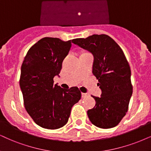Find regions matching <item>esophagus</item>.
Wrapping results in <instances>:
<instances>
[{
    "label": "esophagus",
    "mask_w": 151,
    "mask_h": 151,
    "mask_svg": "<svg viewBox=\"0 0 151 151\" xmlns=\"http://www.w3.org/2000/svg\"><path fill=\"white\" fill-rule=\"evenodd\" d=\"M81 96H82V98H86V97L88 96V94H87V93H81Z\"/></svg>",
    "instance_id": "1"
}]
</instances>
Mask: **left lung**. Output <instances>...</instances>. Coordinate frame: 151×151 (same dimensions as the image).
Here are the masks:
<instances>
[{"label":"left lung","instance_id":"left-lung-1","mask_svg":"<svg viewBox=\"0 0 151 151\" xmlns=\"http://www.w3.org/2000/svg\"><path fill=\"white\" fill-rule=\"evenodd\" d=\"M72 42L93 55V74L102 91L100 98L93 96L96 104L88 110L89 120L100 128L116 126L126 114L132 94L131 70L123 50L104 34L77 38Z\"/></svg>","mask_w":151,"mask_h":151}]
</instances>
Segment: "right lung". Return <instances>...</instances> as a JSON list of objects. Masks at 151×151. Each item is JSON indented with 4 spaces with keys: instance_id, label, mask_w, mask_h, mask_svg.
Returning a JSON list of instances; mask_svg holds the SVG:
<instances>
[{
    "instance_id": "right-lung-1",
    "label": "right lung",
    "mask_w": 151,
    "mask_h": 151,
    "mask_svg": "<svg viewBox=\"0 0 151 151\" xmlns=\"http://www.w3.org/2000/svg\"><path fill=\"white\" fill-rule=\"evenodd\" d=\"M71 40L44 37L30 47L21 68L19 85L25 109L34 122L43 128L64 126L71 109L81 99L77 87L70 89L53 85L62 63L71 48Z\"/></svg>"
}]
</instances>
